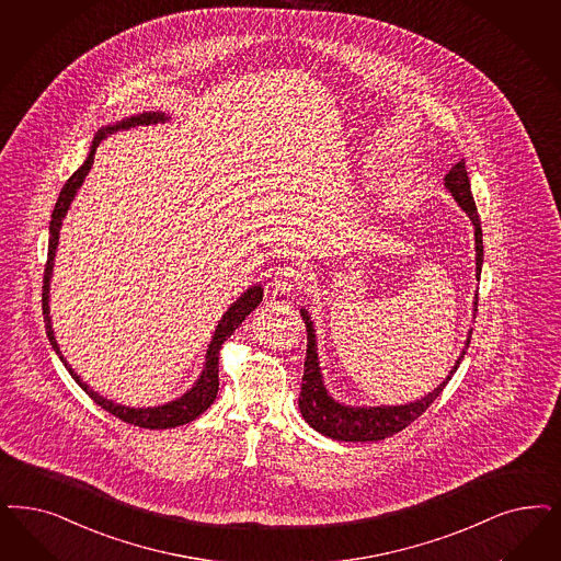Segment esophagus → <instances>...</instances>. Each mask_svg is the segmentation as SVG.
<instances>
[{
    "instance_id": "34e87169",
    "label": "esophagus",
    "mask_w": 561,
    "mask_h": 561,
    "mask_svg": "<svg viewBox=\"0 0 561 561\" xmlns=\"http://www.w3.org/2000/svg\"><path fill=\"white\" fill-rule=\"evenodd\" d=\"M300 282H302V271L294 267V265H284V267L275 271V277L271 282V291L290 296L294 288L300 286Z\"/></svg>"
}]
</instances>
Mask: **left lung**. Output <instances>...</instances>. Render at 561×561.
Wrapping results in <instances>:
<instances>
[{"instance_id":"1","label":"left lung","mask_w":561,"mask_h":561,"mask_svg":"<svg viewBox=\"0 0 561 561\" xmlns=\"http://www.w3.org/2000/svg\"><path fill=\"white\" fill-rule=\"evenodd\" d=\"M447 193L456 198V203L462 207V211L468 215L474 228V251H477V282H481V270H483V230H481V219L479 211L472 198L470 191V180L462 161H458L444 178ZM477 305H479V294H474V312L472 319L477 317ZM300 317L307 325V358H305V375H302V387H300V398H298V408L314 431L321 435L337 439V442H381L386 437H391L407 428L412 421H416L426 408L431 407L437 396L444 391L447 381L451 375L458 370L462 363L463 354L470 344L472 337V328L468 329L463 348L460 350L458 360L449 370L439 386L433 391H428L421 400L400 404V407H348L337 402L325 387L323 373L319 367V352H317V333L310 319L309 310L300 309Z\"/></svg>"}]
</instances>
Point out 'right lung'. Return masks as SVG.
<instances>
[{"label": "right lung", "instance_id": "obj_1", "mask_svg": "<svg viewBox=\"0 0 561 561\" xmlns=\"http://www.w3.org/2000/svg\"><path fill=\"white\" fill-rule=\"evenodd\" d=\"M170 122V117L165 116L163 112H142L136 116L124 117L116 124H107L103 128H99L98 135L91 142L89 154L84 159V163L78 168L75 174L68 178V182L64 184L61 193L56 203V209L51 213V221H49V249H47V265H45V277H43V317H45V329H47V337L51 348L56 350L59 360L64 363V367L68 368V373L72 375V379L77 381L82 391H87V396L103 408L110 414L117 416L124 423L130 425L142 426V428H174V426L186 425L194 421L198 414H203L207 408L211 407L217 389H219V350L221 344L232 335L238 325L251 314L252 310L256 309L263 300V286L254 284L244 294H240V298L230 305V309L224 312L221 321L217 323V328L213 331L211 344L205 354V367L201 370L198 379L194 381V386L182 393L180 398H175L172 402H165L161 407L151 408H133L124 407V404H116L114 400L103 398L98 391H93L89 383H84L80 379V375L75 373V368L68 365V360L64 358L61 350H59L56 333H54V325H51V317H49V286H51V275H54V263H56V251L59 244V230H61V221L66 217V213L70 209L75 196H77L78 188L82 186L84 178L91 172V165L95 161V151H98L99 142L105 140L107 136L119 133V130H130L136 126H149V124H163Z\"/></svg>", "mask_w": 561, "mask_h": 561}]
</instances>
